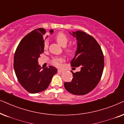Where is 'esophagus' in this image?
<instances>
[{
  "label": "esophagus",
  "instance_id": "esophagus-1",
  "mask_svg": "<svg viewBox=\"0 0 124 124\" xmlns=\"http://www.w3.org/2000/svg\"><path fill=\"white\" fill-rule=\"evenodd\" d=\"M63 72V70H58V72H59V73H62V72Z\"/></svg>",
  "mask_w": 124,
  "mask_h": 124
}]
</instances>
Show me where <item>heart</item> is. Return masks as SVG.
Here are the masks:
<instances>
[{"instance_id":"b5f03b06","label":"heart","mask_w":124,"mask_h":124,"mask_svg":"<svg viewBox=\"0 0 124 124\" xmlns=\"http://www.w3.org/2000/svg\"><path fill=\"white\" fill-rule=\"evenodd\" d=\"M55 39L57 42L62 46H65L67 45L69 41V38L67 35L64 33L60 32L58 33L55 36ZM49 42L47 41H46L44 43V49L46 50L48 48ZM66 52L69 55H72L75 53V49L73 47H69L66 49ZM65 61L63 58L62 57H55L52 59V63L53 65L57 67H59L61 65V63H63Z\"/></svg>"}]
</instances>
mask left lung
Returning <instances> with one entry per match:
<instances>
[{
  "mask_svg": "<svg viewBox=\"0 0 124 124\" xmlns=\"http://www.w3.org/2000/svg\"><path fill=\"white\" fill-rule=\"evenodd\" d=\"M72 35L77 38L78 48L71 66L80 67L81 70L75 73L71 71L73 79L65 82L64 86L71 93L84 95L93 90L101 79L104 66V55L99 44L92 36L79 31Z\"/></svg>",
  "mask_w": 124,
  "mask_h": 124,
  "instance_id": "1",
  "label": "left lung"
}]
</instances>
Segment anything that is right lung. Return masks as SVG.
<instances>
[{
	"label": "right lung",
	"mask_w": 124,
	"mask_h": 124,
	"mask_svg": "<svg viewBox=\"0 0 124 124\" xmlns=\"http://www.w3.org/2000/svg\"><path fill=\"white\" fill-rule=\"evenodd\" d=\"M52 33L53 31L50 30ZM46 31L38 28L26 34L18 45L14 55V67L18 81L31 93L45 90L57 69L52 66L42 70L38 59L44 53Z\"/></svg>",
	"instance_id": "add662e5"
}]
</instances>
